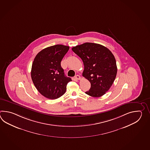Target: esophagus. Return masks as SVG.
Segmentation results:
<instances>
[{
    "label": "esophagus",
    "mask_w": 150,
    "mask_h": 150,
    "mask_svg": "<svg viewBox=\"0 0 150 150\" xmlns=\"http://www.w3.org/2000/svg\"><path fill=\"white\" fill-rule=\"evenodd\" d=\"M74 79L76 80H80V79H81V77L79 75H76V76H74Z\"/></svg>",
    "instance_id": "obj_1"
}]
</instances>
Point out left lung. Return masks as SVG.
<instances>
[{"label":"left lung","mask_w":150,"mask_h":150,"mask_svg":"<svg viewBox=\"0 0 150 150\" xmlns=\"http://www.w3.org/2000/svg\"><path fill=\"white\" fill-rule=\"evenodd\" d=\"M72 50L82 59L83 76L91 83V88L85 93L95 98L103 96L116 76L117 69L114 56L108 48L94 43L78 45Z\"/></svg>","instance_id":"left-lung-1"}]
</instances>
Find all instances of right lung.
<instances>
[{"mask_svg": "<svg viewBox=\"0 0 150 150\" xmlns=\"http://www.w3.org/2000/svg\"><path fill=\"white\" fill-rule=\"evenodd\" d=\"M69 47L57 45L40 51L32 64L31 77L35 87L45 98L56 99L66 92L70 78L65 76L61 62Z\"/></svg>", "mask_w": 150, "mask_h": 150, "instance_id": "add662e5", "label": "right lung"}]
</instances>
